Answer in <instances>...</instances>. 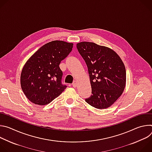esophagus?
Instances as JSON below:
<instances>
[{"mask_svg":"<svg viewBox=\"0 0 152 152\" xmlns=\"http://www.w3.org/2000/svg\"><path fill=\"white\" fill-rule=\"evenodd\" d=\"M76 85H77V83H76V81H74L73 83H72V86H73V87H76Z\"/></svg>","mask_w":152,"mask_h":152,"instance_id":"34e87169","label":"esophagus"}]
</instances>
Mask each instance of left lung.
<instances>
[{
    "label": "left lung",
    "mask_w": 152,
    "mask_h": 152,
    "mask_svg": "<svg viewBox=\"0 0 152 152\" xmlns=\"http://www.w3.org/2000/svg\"><path fill=\"white\" fill-rule=\"evenodd\" d=\"M78 52L88 67L92 94L85 101L97 109L111 106L122 94L126 85V69L113 50L91 42H80Z\"/></svg>",
    "instance_id": "8db88e82"
}]
</instances>
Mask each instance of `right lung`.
<instances>
[{"label":"right lung","instance_id":"add662e5","mask_svg":"<svg viewBox=\"0 0 152 152\" xmlns=\"http://www.w3.org/2000/svg\"><path fill=\"white\" fill-rule=\"evenodd\" d=\"M73 44L52 41L41 47L27 61L20 76L21 87L32 103L48 104L66 88L59 65L72 52Z\"/></svg>","mask_w":152,"mask_h":152}]
</instances>
